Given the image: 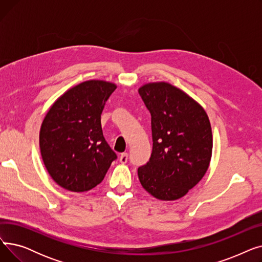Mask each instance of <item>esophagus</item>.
Returning <instances> with one entry per match:
<instances>
[{
    "label": "esophagus",
    "mask_w": 262,
    "mask_h": 262,
    "mask_svg": "<svg viewBox=\"0 0 262 262\" xmlns=\"http://www.w3.org/2000/svg\"><path fill=\"white\" fill-rule=\"evenodd\" d=\"M127 160H128V154L127 153L121 154V156H120V162L121 163H126Z\"/></svg>",
    "instance_id": "obj_1"
}]
</instances>
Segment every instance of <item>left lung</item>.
Instances as JSON below:
<instances>
[{
    "mask_svg": "<svg viewBox=\"0 0 262 262\" xmlns=\"http://www.w3.org/2000/svg\"><path fill=\"white\" fill-rule=\"evenodd\" d=\"M150 113L153 149L138 169L142 187L160 201H176L195 187L207 172L212 132L205 109L167 81L147 82L139 89Z\"/></svg>",
    "mask_w": 262,
    "mask_h": 262,
    "instance_id": "1",
    "label": "left lung"
}]
</instances>
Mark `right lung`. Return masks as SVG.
I'll return each mask as SVG.
<instances>
[{
  "instance_id": "right-lung-1",
  "label": "right lung",
  "mask_w": 262,
  "mask_h": 262,
  "mask_svg": "<svg viewBox=\"0 0 262 262\" xmlns=\"http://www.w3.org/2000/svg\"><path fill=\"white\" fill-rule=\"evenodd\" d=\"M117 88L101 79L82 81L55 101L41 123L39 146L53 181L71 192L98 186L117 158L106 142L101 114Z\"/></svg>"
}]
</instances>
